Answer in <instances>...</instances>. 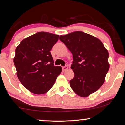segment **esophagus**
<instances>
[{
    "mask_svg": "<svg viewBox=\"0 0 125 125\" xmlns=\"http://www.w3.org/2000/svg\"><path fill=\"white\" fill-rule=\"evenodd\" d=\"M68 66H67V65H65V66H62V71L65 72V70H66L67 69H68Z\"/></svg>",
    "mask_w": 125,
    "mask_h": 125,
    "instance_id": "esophagus-1",
    "label": "esophagus"
}]
</instances>
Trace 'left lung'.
<instances>
[{
	"label": "left lung",
	"instance_id": "8db88e82",
	"mask_svg": "<svg viewBox=\"0 0 125 125\" xmlns=\"http://www.w3.org/2000/svg\"><path fill=\"white\" fill-rule=\"evenodd\" d=\"M59 39L73 55L71 65L74 77L70 81L72 90L81 97H87L104 83L109 69V53L98 38L77 31Z\"/></svg>",
	"mask_w": 125,
	"mask_h": 125
}]
</instances>
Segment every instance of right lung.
Instances as JSON below:
<instances>
[{"label": "right lung", "mask_w": 125, "mask_h": 125, "mask_svg": "<svg viewBox=\"0 0 125 125\" xmlns=\"http://www.w3.org/2000/svg\"><path fill=\"white\" fill-rule=\"evenodd\" d=\"M59 35L38 32L21 42L16 48L13 62L19 81L29 91L43 94L50 90L61 73V66L54 65L50 51Z\"/></svg>", "instance_id": "1"}]
</instances>
